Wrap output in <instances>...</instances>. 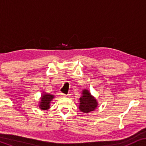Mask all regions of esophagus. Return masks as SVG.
<instances>
[{
	"mask_svg": "<svg viewBox=\"0 0 146 146\" xmlns=\"http://www.w3.org/2000/svg\"><path fill=\"white\" fill-rule=\"evenodd\" d=\"M60 96H61L62 97H67L68 96L66 94H63V93H61L60 94Z\"/></svg>",
	"mask_w": 146,
	"mask_h": 146,
	"instance_id": "34e87169",
	"label": "esophagus"
}]
</instances>
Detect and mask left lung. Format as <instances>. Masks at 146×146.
I'll list each match as a JSON object with an SVG mask.
<instances>
[{
  "mask_svg": "<svg viewBox=\"0 0 146 146\" xmlns=\"http://www.w3.org/2000/svg\"><path fill=\"white\" fill-rule=\"evenodd\" d=\"M79 109L82 112L88 113L94 111L98 107V102L93 96L91 95L88 90H82V96L80 98Z\"/></svg>",
  "mask_w": 146,
  "mask_h": 146,
  "instance_id": "1",
  "label": "left lung"
}]
</instances>
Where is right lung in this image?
I'll return each instance as SVG.
<instances>
[{"mask_svg": "<svg viewBox=\"0 0 146 146\" xmlns=\"http://www.w3.org/2000/svg\"><path fill=\"white\" fill-rule=\"evenodd\" d=\"M54 98V96L44 92L40 98V102L39 104V108L43 110H46L50 108V104Z\"/></svg>", "mask_w": 146, "mask_h": 146, "instance_id": "right-lung-1", "label": "right lung"}]
</instances>
